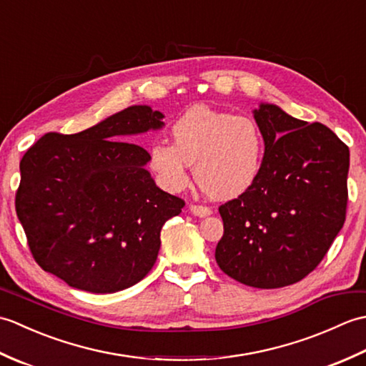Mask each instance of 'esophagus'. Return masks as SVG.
<instances>
[{"mask_svg": "<svg viewBox=\"0 0 366 366\" xmlns=\"http://www.w3.org/2000/svg\"><path fill=\"white\" fill-rule=\"evenodd\" d=\"M190 212H192L193 215L201 217V219H203V217H207V215H211V214H212V209H211V207H207V206L192 204V206H190Z\"/></svg>", "mask_w": 366, "mask_h": 366, "instance_id": "1", "label": "esophagus"}]
</instances>
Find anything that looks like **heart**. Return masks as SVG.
<instances>
[{
  "instance_id": "b5f03b06",
  "label": "heart",
  "mask_w": 366,
  "mask_h": 366,
  "mask_svg": "<svg viewBox=\"0 0 366 366\" xmlns=\"http://www.w3.org/2000/svg\"><path fill=\"white\" fill-rule=\"evenodd\" d=\"M173 144L155 142L149 167L163 189L182 192L195 179L209 197L231 199L250 190L262 171V132L253 119L229 112L195 107L171 126Z\"/></svg>"
}]
</instances>
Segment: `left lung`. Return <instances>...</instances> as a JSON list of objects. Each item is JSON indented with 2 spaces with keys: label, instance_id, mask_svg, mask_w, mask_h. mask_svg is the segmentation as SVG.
I'll use <instances>...</instances> for the list:
<instances>
[{
  "label": "left lung",
  "instance_id": "8db88e82",
  "mask_svg": "<svg viewBox=\"0 0 366 366\" xmlns=\"http://www.w3.org/2000/svg\"><path fill=\"white\" fill-rule=\"evenodd\" d=\"M266 152L253 187L219 207L215 259L228 277L274 290L297 283L329 252L346 220L349 147L321 122L261 104Z\"/></svg>",
  "mask_w": 366,
  "mask_h": 366
}]
</instances>
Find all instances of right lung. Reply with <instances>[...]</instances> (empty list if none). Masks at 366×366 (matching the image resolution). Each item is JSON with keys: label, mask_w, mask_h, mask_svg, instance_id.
Returning a JSON list of instances; mask_svg holds the SVG:
<instances>
[{"label": "right lung", "mask_w": 366, "mask_h": 366, "mask_svg": "<svg viewBox=\"0 0 366 366\" xmlns=\"http://www.w3.org/2000/svg\"><path fill=\"white\" fill-rule=\"evenodd\" d=\"M162 118L134 105L80 134H46L23 155L15 211L45 272L112 294L152 269L162 227L185 203L155 185L146 149L119 138L162 129Z\"/></svg>", "instance_id": "right-lung-1"}]
</instances>
